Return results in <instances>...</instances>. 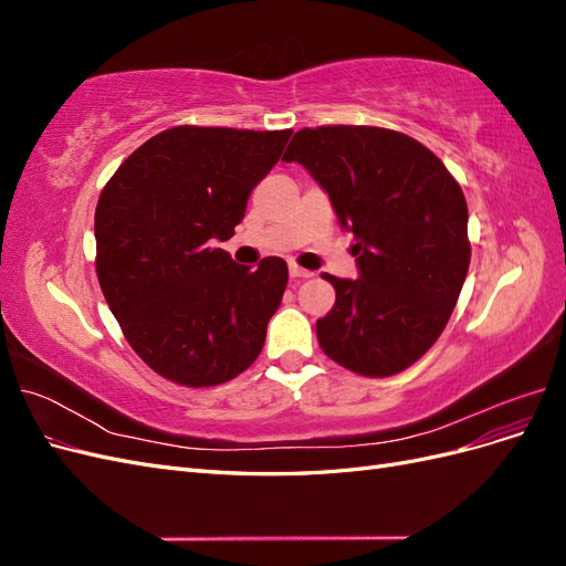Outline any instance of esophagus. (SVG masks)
I'll return each instance as SVG.
<instances>
[{"label":"esophagus","mask_w":566,"mask_h":566,"mask_svg":"<svg viewBox=\"0 0 566 566\" xmlns=\"http://www.w3.org/2000/svg\"><path fill=\"white\" fill-rule=\"evenodd\" d=\"M290 276H293V279H312L314 273L302 269V266H297V264H290Z\"/></svg>","instance_id":"obj_1"}]
</instances>
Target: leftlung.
<instances>
[{"mask_svg": "<svg viewBox=\"0 0 566 566\" xmlns=\"http://www.w3.org/2000/svg\"><path fill=\"white\" fill-rule=\"evenodd\" d=\"M285 163L328 191L354 233L358 279H321L335 304L316 321L318 345L366 378L413 366L447 328L470 266L468 202L460 184L413 136L370 125L304 127Z\"/></svg>", "mask_w": 566, "mask_h": 566, "instance_id": "1", "label": "left lung"}]
</instances>
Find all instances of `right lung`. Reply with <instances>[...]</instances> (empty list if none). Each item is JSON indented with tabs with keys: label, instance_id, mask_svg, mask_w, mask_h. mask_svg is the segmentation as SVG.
<instances>
[{
	"label": "right lung",
	"instance_id": "add662e5",
	"mask_svg": "<svg viewBox=\"0 0 566 566\" xmlns=\"http://www.w3.org/2000/svg\"><path fill=\"white\" fill-rule=\"evenodd\" d=\"M293 129L179 125L115 169L94 214L96 276L129 347L165 380L214 387L260 356L287 264L256 269L214 248L241 224L248 196Z\"/></svg>",
	"mask_w": 566,
	"mask_h": 566
}]
</instances>
